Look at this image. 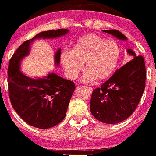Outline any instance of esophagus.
<instances>
[{
  "label": "esophagus",
  "mask_w": 156,
  "mask_h": 156,
  "mask_svg": "<svg viewBox=\"0 0 156 156\" xmlns=\"http://www.w3.org/2000/svg\"><path fill=\"white\" fill-rule=\"evenodd\" d=\"M89 89H90V90H91V92H92V87H89Z\"/></svg>",
  "instance_id": "34e87169"
}]
</instances>
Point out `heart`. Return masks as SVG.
Instances as JSON below:
<instances>
[{
    "mask_svg": "<svg viewBox=\"0 0 156 156\" xmlns=\"http://www.w3.org/2000/svg\"><path fill=\"white\" fill-rule=\"evenodd\" d=\"M121 50L115 40H107L95 34H87L77 38L71 51L61 52V63L71 80L77 77L84 64L86 73L83 81L103 80L111 76L120 61Z\"/></svg>",
    "mask_w": 156,
    "mask_h": 156,
    "instance_id": "b5f03b06",
    "label": "heart"
}]
</instances>
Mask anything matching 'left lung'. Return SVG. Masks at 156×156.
Returning <instances> with one entry per match:
<instances>
[{"label": "left lung", "instance_id": "1", "mask_svg": "<svg viewBox=\"0 0 156 156\" xmlns=\"http://www.w3.org/2000/svg\"><path fill=\"white\" fill-rule=\"evenodd\" d=\"M122 41L127 40L121 32L115 29L102 30ZM127 54L133 57L103 83L94 89L90 101L92 115L105 124H115L124 121L133 113L144 92L146 67L142 56H137L132 49Z\"/></svg>", "mask_w": 156, "mask_h": 156}]
</instances>
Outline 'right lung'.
<instances>
[{"label": "right lung", "instance_id": "1", "mask_svg": "<svg viewBox=\"0 0 156 156\" xmlns=\"http://www.w3.org/2000/svg\"><path fill=\"white\" fill-rule=\"evenodd\" d=\"M68 29L41 32L24 41L13 54L8 67V92L12 106L25 122L39 129L55 127L65 118L74 83L55 73L31 78L20 70L24 58L29 55L31 44L36 39H51L64 36ZM61 48L55 55V66L60 64Z\"/></svg>", "mask_w": 156, "mask_h": 156}]
</instances>
